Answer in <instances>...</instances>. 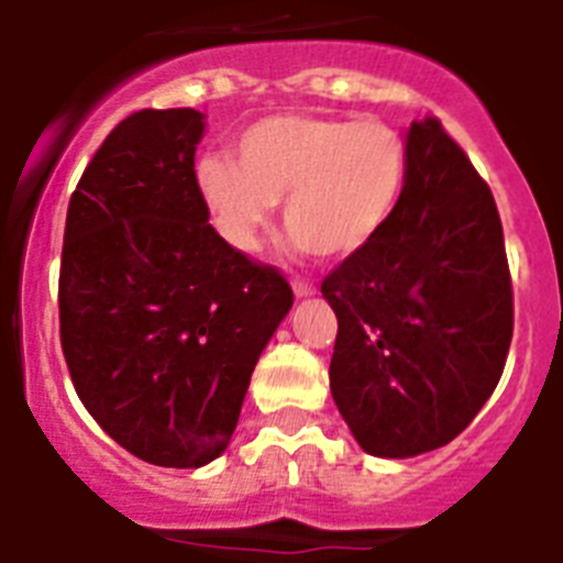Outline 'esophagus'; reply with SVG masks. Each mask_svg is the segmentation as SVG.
<instances>
[{
	"mask_svg": "<svg viewBox=\"0 0 563 563\" xmlns=\"http://www.w3.org/2000/svg\"><path fill=\"white\" fill-rule=\"evenodd\" d=\"M317 291V286L314 283H309V280H295V295L297 297H311Z\"/></svg>",
	"mask_w": 563,
	"mask_h": 563,
	"instance_id": "obj_1",
	"label": "esophagus"
}]
</instances>
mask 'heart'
<instances>
[{
    "mask_svg": "<svg viewBox=\"0 0 563 563\" xmlns=\"http://www.w3.org/2000/svg\"><path fill=\"white\" fill-rule=\"evenodd\" d=\"M408 180V141L383 121L275 115L238 139V161L195 166L214 227L238 252H257L286 198L283 223L317 257L368 246L397 212Z\"/></svg>",
    "mask_w": 563,
    "mask_h": 563,
    "instance_id": "b5f03b06",
    "label": "heart"
}]
</instances>
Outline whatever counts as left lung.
<instances>
[{
	"label": "left lung",
	"mask_w": 563,
	"mask_h": 563,
	"mask_svg": "<svg viewBox=\"0 0 563 563\" xmlns=\"http://www.w3.org/2000/svg\"><path fill=\"white\" fill-rule=\"evenodd\" d=\"M336 314L331 397L365 453L437 451L496 390L512 280L496 200L437 115L408 130L388 227L322 280Z\"/></svg>",
	"instance_id": "1"
}]
</instances>
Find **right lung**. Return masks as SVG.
<instances>
[{"label": "right lung", "instance_id": "right-lung-1", "mask_svg": "<svg viewBox=\"0 0 563 563\" xmlns=\"http://www.w3.org/2000/svg\"><path fill=\"white\" fill-rule=\"evenodd\" d=\"M203 115L139 110L70 195L58 334L73 388L133 456L200 467L227 451L249 379L295 295L229 246L195 184Z\"/></svg>", "mask_w": 563, "mask_h": 563}]
</instances>
